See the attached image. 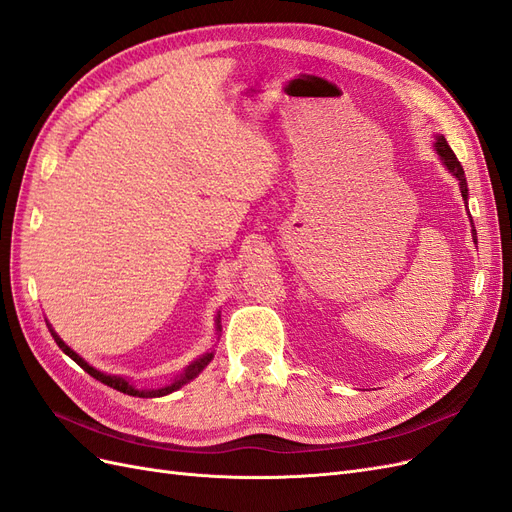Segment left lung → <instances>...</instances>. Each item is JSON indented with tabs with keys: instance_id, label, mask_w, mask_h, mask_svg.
Returning <instances> with one entry per match:
<instances>
[{
	"instance_id": "obj_1",
	"label": "left lung",
	"mask_w": 512,
	"mask_h": 512,
	"mask_svg": "<svg viewBox=\"0 0 512 512\" xmlns=\"http://www.w3.org/2000/svg\"><path fill=\"white\" fill-rule=\"evenodd\" d=\"M436 151L438 156L442 160V164L448 168V173H451L457 181H459V188H461V196L463 200H466V207H468V181H466V175H463V166L459 164L457 156L453 153V149L448 147L446 138L440 134L436 136ZM472 237H474V243H476V230H474V224H472Z\"/></svg>"
}]
</instances>
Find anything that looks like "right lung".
<instances>
[{
    "mask_svg": "<svg viewBox=\"0 0 512 512\" xmlns=\"http://www.w3.org/2000/svg\"><path fill=\"white\" fill-rule=\"evenodd\" d=\"M218 329H220V314H218ZM51 335H53V339L57 342V346L64 350L70 359L76 363V365H81L87 374L91 376V378H96V380H100L102 384H106V386H111V389H115V391H119V393H126V395H132V397H162V395H168V393H173V391H177V389H181L183 384H188L190 380H194L200 371H203L209 363H211V359H213V352H207V354H203L200 356V359H196L192 365H188L185 367V371L183 374H179L173 382L170 384H166V386H162V389H136V386L128 380V378H121V376H111V374H104V371H98L96 367H91L87 361H83L79 354H76L70 346H66L64 344V339H61L53 329H51Z\"/></svg>",
    "mask_w": 512,
    "mask_h": 512,
    "instance_id": "obj_1",
    "label": "right lung"
}]
</instances>
